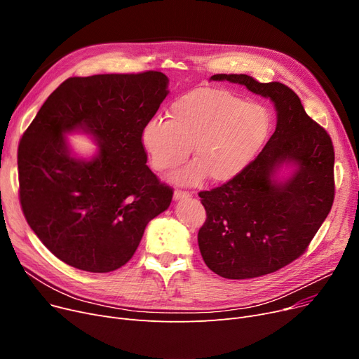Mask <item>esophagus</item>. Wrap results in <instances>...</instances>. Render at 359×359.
Returning a JSON list of instances; mask_svg holds the SVG:
<instances>
[{
    "mask_svg": "<svg viewBox=\"0 0 359 359\" xmlns=\"http://www.w3.org/2000/svg\"><path fill=\"white\" fill-rule=\"evenodd\" d=\"M192 195L189 194V192H186V191H180V189H176L175 191V195H173V198H175V201H180V199H187V198H191Z\"/></svg>",
    "mask_w": 359,
    "mask_h": 359,
    "instance_id": "34e87169",
    "label": "esophagus"
}]
</instances>
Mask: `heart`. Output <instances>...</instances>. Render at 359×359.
<instances>
[{"label":"heart","mask_w":359,"mask_h":359,"mask_svg":"<svg viewBox=\"0 0 359 359\" xmlns=\"http://www.w3.org/2000/svg\"><path fill=\"white\" fill-rule=\"evenodd\" d=\"M269 111L221 88H199L179 97L168 119H151L142 129V145L158 172L194 161L173 175L179 184H199L206 176L229 182L240 175L265 144Z\"/></svg>","instance_id":"heart-1"}]
</instances>
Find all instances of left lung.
<instances>
[{
  "label": "left lung",
  "mask_w": 359,
  "mask_h": 359,
  "mask_svg": "<svg viewBox=\"0 0 359 359\" xmlns=\"http://www.w3.org/2000/svg\"><path fill=\"white\" fill-rule=\"evenodd\" d=\"M268 97L276 109V128L259 156L234 179L199 192L206 219L198 233L199 250L212 272L249 279L276 272L303 255L334 199V149L285 84L259 83L246 74H215ZM292 163L285 182L277 168Z\"/></svg>",
  "instance_id": "8db88e82"
}]
</instances>
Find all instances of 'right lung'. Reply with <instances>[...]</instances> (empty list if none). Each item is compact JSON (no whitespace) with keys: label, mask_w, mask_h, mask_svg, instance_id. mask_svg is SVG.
<instances>
[{"label":"right lung","mask_w":359,"mask_h":359,"mask_svg":"<svg viewBox=\"0 0 359 359\" xmlns=\"http://www.w3.org/2000/svg\"><path fill=\"white\" fill-rule=\"evenodd\" d=\"M160 71L71 77L46 99L18 144V196L27 224L60 260L86 272L116 271L134 256L147 224L173 189L147 165L142 129L168 94ZM81 130L101 149L71 154Z\"/></svg>","instance_id":"1"}]
</instances>
